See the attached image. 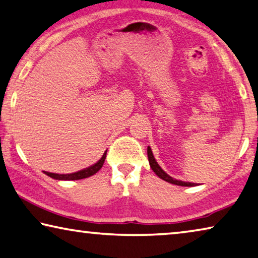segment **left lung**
I'll return each mask as SVG.
<instances>
[{"mask_svg":"<svg viewBox=\"0 0 258 258\" xmlns=\"http://www.w3.org/2000/svg\"><path fill=\"white\" fill-rule=\"evenodd\" d=\"M147 153H148V159H149V164H150L151 170H153L159 178L163 179V180H165V181L170 182V183H173V185H178V186H188V187L195 186V183H193V182H185V181H181V180H175V179H173L172 177H170L169 174L164 172V171L161 169V166L157 164V162L154 157L153 151H151L150 147H148V149H147Z\"/></svg>","mask_w":258,"mask_h":258,"instance_id":"1","label":"left lung"}]
</instances>
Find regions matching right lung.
Here are the masks:
<instances>
[{
	"label": "right lung",
	"mask_w": 258,
	"mask_h": 258,
	"mask_svg": "<svg viewBox=\"0 0 258 258\" xmlns=\"http://www.w3.org/2000/svg\"><path fill=\"white\" fill-rule=\"evenodd\" d=\"M105 157H107V151L103 154V156L100 159L99 162L95 163V164L87 167V169L78 171V172L75 173H70V174H57V173H51V172H44L49 177L52 179H56V180H79V179H84V178H88L91 175L95 174L97 171H99L102 166H103V163L105 161Z\"/></svg>",
	"instance_id": "obj_1"
}]
</instances>
